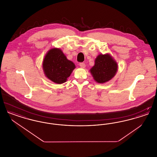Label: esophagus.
Wrapping results in <instances>:
<instances>
[{
    "instance_id": "obj_1",
    "label": "esophagus",
    "mask_w": 157,
    "mask_h": 157,
    "mask_svg": "<svg viewBox=\"0 0 157 157\" xmlns=\"http://www.w3.org/2000/svg\"><path fill=\"white\" fill-rule=\"evenodd\" d=\"M79 66H80L81 67L84 68V67H85V63H83V62H81V63H79Z\"/></svg>"
}]
</instances>
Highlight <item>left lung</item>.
Listing matches in <instances>:
<instances>
[{"instance_id":"8db88e82","label":"left lung","mask_w":157,"mask_h":157,"mask_svg":"<svg viewBox=\"0 0 157 157\" xmlns=\"http://www.w3.org/2000/svg\"><path fill=\"white\" fill-rule=\"evenodd\" d=\"M118 70V64L109 54H100L95 60V65L90 69L94 80L99 83L110 81Z\"/></svg>"}]
</instances>
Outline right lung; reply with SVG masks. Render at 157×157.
<instances>
[{"label": "right lung", "instance_id": "add662e5", "mask_svg": "<svg viewBox=\"0 0 157 157\" xmlns=\"http://www.w3.org/2000/svg\"><path fill=\"white\" fill-rule=\"evenodd\" d=\"M42 67L45 76L49 79L61 84L67 81L75 65L72 61L67 59L60 49L53 48L46 54Z\"/></svg>", "mask_w": 157, "mask_h": 157}]
</instances>
